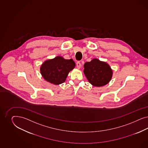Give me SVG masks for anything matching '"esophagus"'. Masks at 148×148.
Returning <instances> with one entry per match:
<instances>
[{
  "label": "esophagus",
  "instance_id": "1",
  "mask_svg": "<svg viewBox=\"0 0 148 148\" xmlns=\"http://www.w3.org/2000/svg\"><path fill=\"white\" fill-rule=\"evenodd\" d=\"M76 67H77L78 69H80L81 67V63L79 61L76 62Z\"/></svg>",
  "mask_w": 148,
  "mask_h": 148
}]
</instances>
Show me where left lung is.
Returning a JSON list of instances; mask_svg holds the SVG:
<instances>
[{
  "label": "left lung",
  "instance_id": "obj_1",
  "mask_svg": "<svg viewBox=\"0 0 148 148\" xmlns=\"http://www.w3.org/2000/svg\"><path fill=\"white\" fill-rule=\"evenodd\" d=\"M84 67L85 76L90 84L94 86L106 85L112 78V69L109 64L97 58L86 62Z\"/></svg>",
  "mask_w": 148,
  "mask_h": 148
}]
</instances>
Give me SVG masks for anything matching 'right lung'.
<instances>
[{"instance_id":"1","label":"right lung","mask_w":148,"mask_h":148,"mask_svg":"<svg viewBox=\"0 0 148 148\" xmlns=\"http://www.w3.org/2000/svg\"><path fill=\"white\" fill-rule=\"evenodd\" d=\"M75 67V63L72 59L66 60L58 56L43 63L40 73L47 81L58 85L66 81L68 73Z\"/></svg>"}]
</instances>
